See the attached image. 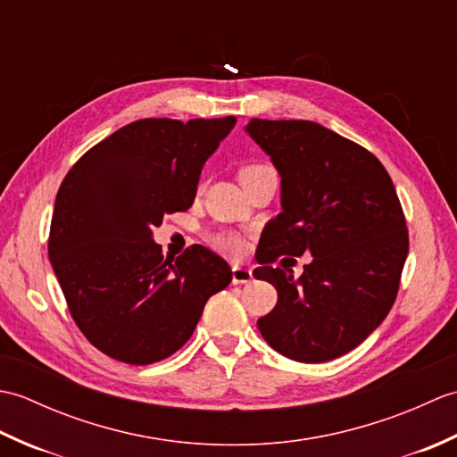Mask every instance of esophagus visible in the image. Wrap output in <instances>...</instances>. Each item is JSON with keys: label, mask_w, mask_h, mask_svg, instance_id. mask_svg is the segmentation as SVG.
Segmentation results:
<instances>
[{"label": "esophagus", "mask_w": 457, "mask_h": 457, "mask_svg": "<svg viewBox=\"0 0 457 457\" xmlns=\"http://www.w3.org/2000/svg\"><path fill=\"white\" fill-rule=\"evenodd\" d=\"M251 278H253V273H251V269L241 267V265L231 267V283H234V285L251 283Z\"/></svg>", "instance_id": "obj_1"}]
</instances>
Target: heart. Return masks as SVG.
Returning a JSON list of instances; mask_svg holds the SVG:
<instances>
[{
	"label": "heart",
	"mask_w": 457,
	"mask_h": 457,
	"mask_svg": "<svg viewBox=\"0 0 457 457\" xmlns=\"http://www.w3.org/2000/svg\"><path fill=\"white\" fill-rule=\"evenodd\" d=\"M253 169V167H247ZM212 245L223 253H239L244 249V239L236 234H229V231H221V234L212 236Z\"/></svg>",
	"instance_id": "b5f03b06"
}]
</instances>
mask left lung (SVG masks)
Masks as SVG:
<instances>
[{
    "label": "left lung",
    "instance_id": "8db88e82",
    "mask_svg": "<svg viewBox=\"0 0 457 457\" xmlns=\"http://www.w3.org/2000/svg\"><path fill=\"white\" fill-rule=\"evenodd\" d=\"M245 133L278 170L283 208L259 241L253 275L278 295L259 332L295 361H329L377 329L396 298L409 231L395 184L375 154L320 123L251 120ZM304 253L313 261L298 279L270 267Z\"/></svg>",
    "mask_w": 457,
    "mask_h": 457
}]
</instances>
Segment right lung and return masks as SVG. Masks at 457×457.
Masks as SVG:
<instances>
[{
	"instance_id": "right-lung-1",
	"label": "right lung",
	"mask_w": 457,
	"mask_h": 457,
	"mask_svg": "<svg viewBox=\"0 0 457 457\" xmlns=\"http://www.w3.org/2000/svg\"><path fill=\"white\" fill-rule=\"evenodd\" d=\"M236 121H133L68 170L48 259L76 326L105 355L149 365L179 352L231 283L229 265L202 245L164 257L153 228L192 206L204 162Z\"/></svg>"
}]
</instances>
